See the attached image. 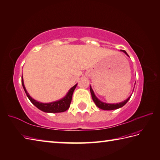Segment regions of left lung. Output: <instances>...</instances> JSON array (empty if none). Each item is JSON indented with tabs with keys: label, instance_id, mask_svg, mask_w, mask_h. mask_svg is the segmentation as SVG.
<instances>
[{
	"label": "left lung",
	"instance_id": "8db88e82",
	"mask_svg": "<svg viewBox=\"0 0 160 160\" xmlns=\"http://www.w3.org/2000/svg\"><path fill=\"white\" fill-rule=\"evenodd\" d=\"M120 51L123 52L126 54L128 57L129 56L128 55V54L127 53V52L125 50H120ZM90 92L91 94H92V97L93 99V101L94 102V103H96V105L99 108H100L102 110H116V109H118L120 108H122V106H124L126 103H127V102L130 100V98L131 97L132 95H131L130 96H129L126 100H124L122 102H120V103H105V102H103L101 100H99V99L96 96V95H95L93 91L92 88V86L90 85Z\"/></svg>",
	"mask_w": 160,
	"mask_h": 160
}]
</instances>
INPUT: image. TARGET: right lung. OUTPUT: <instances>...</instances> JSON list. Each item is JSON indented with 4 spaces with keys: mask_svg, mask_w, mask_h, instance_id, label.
I'll return each instance as SVG.
<instances>
[{
    "mask_svg": "<svg viewBox=\"0 0 160 160\" xmlns=\"http://www.w3.org/2000/svg\"><path fill=\"white\" fill-rule=\"evenodd\" d=\"M21 83H22V86L24 89L25 92L26 93L30 102H31L36 107H37L39 110H40L44 112H47V113H59V112H65L69 108L73 92H74V90L75 89L77 85V83L76 85L73 86L72 88H71L68 90V92L66 94V96L60 99V100L49 103H42L34 100L33 98H32L29 96V94L27 92V90L25 89V87L24 85L23 76L21 77Z\"/></svg>",
    "mask_w": 160,
    "mask_h": 160,
    "instance_id": "obj_1",
    "label": "right lung"
}]
</instances>
